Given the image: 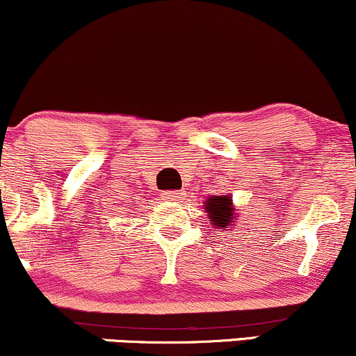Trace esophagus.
Masks as SVG:
<instances>
[{"mask_svg":"<svg viewBox=\"0 0 356 356\" xmlns=\"http://www.w3.org/2000/svg\"><path fill=\"white\" fill-rule=\"evenodd\" d=\"M162 197L169 199V201H181V199L184 197V192L182 191H165L164 194H162Z\"/></svg>","mask_w":356,"mask_h":356,"instance_id":"esophagus-1","label":"esophagus"}]
</instances>
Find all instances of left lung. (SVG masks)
<instances>
[{
	"mask_svg": "<svg viewBox=\"0 0 356 356\" xmlns=\"http://www.w3.org/2000/svg\"><path fill=\"white\" fill-rule=\"evenodd\" d=\"M232 199L229 195H212L206 202V212L209 214V219H212V224H218V227H226L232 220Z\"/></svg>",
	"mask_w": 356,
	"mask_h": 356,
	"instance_id": "8db88e82",
	"label": "left lung"
}]
</instances>
